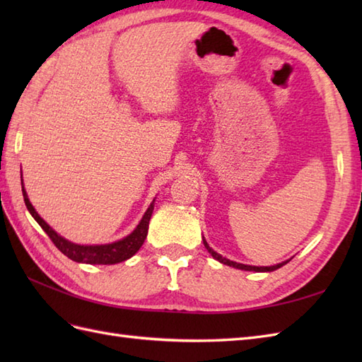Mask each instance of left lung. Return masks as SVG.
<instances>
[{
	"mask_svg": "<svg viewBox=\"0 0 362 362\" xmlns=\"http://www.w3.org/2000/svg\"><path fill=\"white\" fill-rule=\"evenodd\" d=\"M202 241H204V245H205V249L210 252V255L214 258V259H218L219 263H222V264H227V266H230V267H235V269H241V271H252V272H272V271H276V269H280L281 266H284L288 263L289 259H286V261H281V263H279V264H274V266H250V264H243V263H236V261H232V259H228V258H224L222 255H219L218 252H214L210 245H209V243L205 241V238H202Z\"/></svg>",
	"mask_w": 362,
	"mask_h": 362,
	"instance_id": "8db88e82",
	"label": "left lung"
}]
</instances>
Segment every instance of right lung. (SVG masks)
<instances>
[{
    "instance_id": "obj_1",
    "label": "right lung",
    "mask_w": 362,
    "mask_h": 362,
    "mask_svg": "<svg viewBox=\"0 0 362 362\" xmlns=\"http://www.w3.org/2000/svg\"><path fill=\"white\" fill-rule=\"evenodd\" d=\"M21 191H23V197H25L26 209L29 210L30 214H33V218L38 222V226L45 230V233L51 238L54 245H56V247L62 252L65 257L76 261V263H86V264H117V263H121V261L132 258L135 253L140 250L146 236H148L149 221L153 211V202H156V199H153L149 205V209L146 210L141 221L138 222V226L135 227L134 232L122 238V240H118L110 244L83 245V244H76L65 240V238L60 236L56 230H52V227L46 224L43 218H40V214L35 211L33 204H30L25 185H23V174H21Z\"/></svg>"
}]
</instances>
